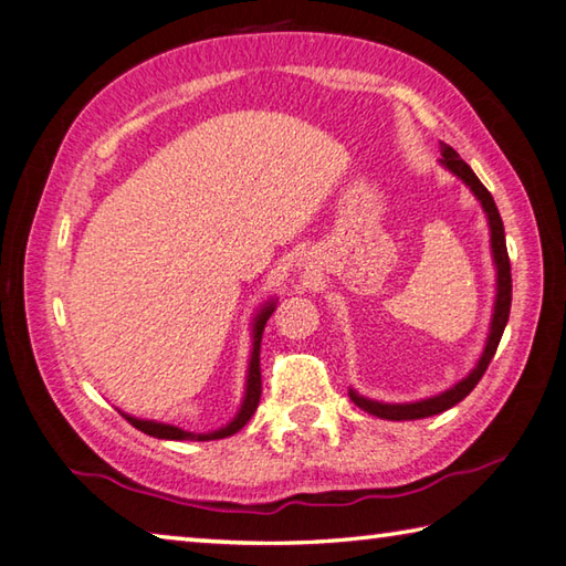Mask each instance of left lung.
Listing matches in <instances>:
<instances>
[{"label":"left lung","instance_id":"obj_1","mask_svg":"<svg viewBox=\"0 0 566 566\" xmlns=\"http://www.w3.org/2000/svg\"><path fill=\"white\" fill-rule=\"evenodd\" d=\"M440 153H443V158L440 163L448 170H453L455 176L470 185V190L475 192V198L482 202V210L488 212V220H490V242H492V256H495V264H497V300H495V314H492V326H490V336H488V346L485 352H482V358L475 366V371H472L468 378H462L460 384H455L446 394H440L436 398H428V400H420V403H378V400H368L364 396H358L356 390H348V396H352L354 403L366 410V413L378 416V418H386V420H418V418H428V416H438L443 413V410L453 408L455 403H460L462 398H465L472 388L478 386V381L482 378V374L488 371V366L492 361V356L497 352V344L502 338V332H505L507 326V318H510V304H512V274H510V256H507V244H505V228H502V218L497 212V205L492 200L490 190L485 188L478 180L475 172L468 166L465 160H462L458 153L448 146V143H440Z\"/></svg>","mask_w":566,"mask_h":566}]
</instances>
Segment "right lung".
<instances>
[{
  "mask_svg": "<svg viewBox=\"0 0 566 566\" xmlns=\"http://www.w3.org/2000/svg\"><path fill=\"white\" fill-rule=\"evenodd\" d=\"M274 312V302H270L264 306V310L256 314V322H254V346H252V358H250V374H248V394H244L242 400V408L240 413L234 416V420L230 426H224L220 430H214V433H188V430L176 428V426H166V423H156V420H138V418H130L123 413V418L128 420L133 428H138L140 433H148L153 438H163V440H220V438H228L234 436L240 428H244V423L254 416L256 406H260V396H262V371H260V344H262V332H264V324L266 318L272 316Z\"/></svg>",
  "mask_w": 566,
  "mask_h": 566,
  "instance_id": "1",
  "label": "right lung"
}]
</instances>
